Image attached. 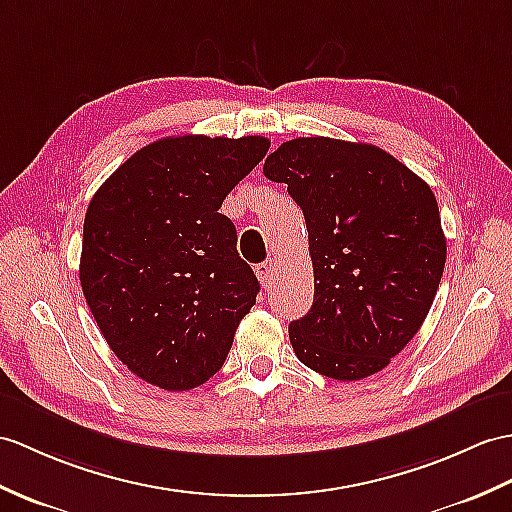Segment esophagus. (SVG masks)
Instances as JSON below:
<instances>
[{
  "label": "esophagus",
  "instance_id": "34e87169",
  "mask_svg": "<svg viewBox=\"0 0 512 512\" xmlns=\"http://www.w3.org/2000/svg\"><path fill=\"white\" fill-rule=\"evenodd\" d=\"M275 270H277L275 259H268V261H264V264H257L255 266L257 279H259L261 285H264V288H272V281H275V275H277Z\"/></svg>",
  "mask_w": 512,
  "mask_h": 512
}]
</instances>
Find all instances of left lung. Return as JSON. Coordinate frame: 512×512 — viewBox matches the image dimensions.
<instances>
[{
	"instance_id": "obj_1",
	"label": "left lung",
	"mask_w": 512,
	"mask_h": 512,
	"mask_svg": "<svg viewBox=\"0 0 512 512\" xmlns=\"http://www.w3.org/2000/svg\"><path fill=\"white\" fill-rule=\"evenodd\" d=\"M303 209L314 303L290 323L312 371L355 382L390 364L430 312L447 242L430 185L386 150L329 137L285 141L264 163Z\"/></svg>"
}]
</instances>
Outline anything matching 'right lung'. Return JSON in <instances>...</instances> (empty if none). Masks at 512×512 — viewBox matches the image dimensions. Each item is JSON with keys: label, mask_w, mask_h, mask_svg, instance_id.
Segmentation results:
<instances>
[{"label": "right lung", "mask_w": 512, "mask_h": 512, "mask_svg": "<svg viewBox=\"0 0 512 512\" xmlns=\"http://www.w3.org/2000/svg\"><path fill=\"white\" fill-rule=\"evenodd\" d=\"M266 137H165L126 159L89 202L80 285L111 351L163 390L216 375L259 283L220 213L266 157Z\"/></svg>", "instance_id": "right-lung-1"}]
</instances>
